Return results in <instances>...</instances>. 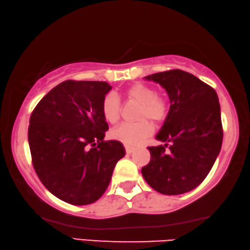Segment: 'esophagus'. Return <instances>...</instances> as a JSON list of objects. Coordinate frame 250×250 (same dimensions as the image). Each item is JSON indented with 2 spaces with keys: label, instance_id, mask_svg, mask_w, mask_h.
<instances>
[{
  "label": "esophagus",
  "instance_id": "esophagus-1",
  "mask_svg": "<svg viewBox=\"0 0 250 250\" xmlns=\"http://www.w3.org/2000/svg\"><path fill=\"white\" fill-rule=\"evenodd\" d=\"M125 149H126V153H127V154H132L134 152V147L128 146V145H125Z\"/></svg>",
  "mask_w": 250,
  "mask_h": 250
}]
</instances>
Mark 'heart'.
Instances as JSON below:
<instances>
[{
	"label": "heart",
	"instance_id": "heart-1",
	"mask_svg": "<svg viewBox=\"0 0 250 250\" xmlns=\"http://www.w3.org/2000/svg\"><path fill=\"white\" fill-rule=\"evenodd\" d=\"M124 95L129 101L141 104L138 110V120H144L134 124H122L112 132L114 140L122 142L123 144L134 146L140 144L146 137L153 133V126L148 118L154 123L164 121L168 113V103L165 98L156 95V92L149 85L143 83H134L125 88ZM121 102L117 95L109 93L103 98L101 112L104 120L108 124H116L121 117Z\"/></svg>",
	"mask_w": 250,
	"mask_h": 250
}]
</instances>
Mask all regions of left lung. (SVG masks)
Here are the masks:
<instances>
[{
	"mask_svg": "<svg viewBox=\"0 0 250 250\" xmlns=\"http://www.w3.org/2000/svg\"><path fill=\"white\" fill-rule=\"evenodd\" d=\"M161 85L169 110L156 140L148 147L150 162L142 168L148 185L164 195L193 190L209 173L219 155L223 126L217 93L190 73L171 69L144 77ZM169 142L170 149L166 150Z\"/></svg>",
	"mask_w": 250,
	"mask_h": 250,
	"instance_id": "obj_1",
	"label": "left lung"
}]
</instances>
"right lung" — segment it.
<instances>
[{
    "mask_svg": "<svg viewBox=\"0 0 250 250\" xmlns=\"http://www.w3.org/2000/svg\"><path fill=\"white\" fill-rule=\"evenodd\" d=\"M110 89L106 82L65 81L31 115L28 145L36 174L50 193L72 205L96 202L125 156L121 142L104 141L108 124L101 106Z\"/></svg>",
    "mask_w": 250,
    "mask_h": 250,
    "instance_id": "right-lung-1",
    "label": "right lung"
}]
</instances>
